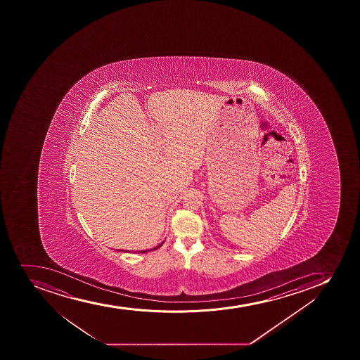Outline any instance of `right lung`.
Returning a JSON list of instances; mask_svg holds the SVG:
<instances>
[{
    "instance_id": "add662e5",
    "label": "right lung",
    "mask_w": 360,
    "mask_h": 360,
    "mask_svg": "<svg viewBox=\"0 0 360 360\" xmlns=\"http://www.w3.org/2000/svg\"><path fill=\"white\" fill-rule=\"evenodd\" d=\"M162 244H163V242L160 243V245H157L156 248H153V249L142 250V251H141V252L139 253H144L148 252V251H153V250H157L158 249V248H160V246H162ZM120 251H124V250H120ZM125 252H127V251H125Z\"/></svg>"
}]
</instances>
